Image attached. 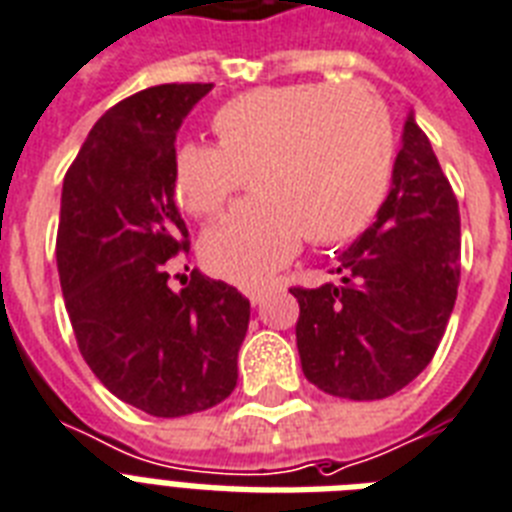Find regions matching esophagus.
<instances>
[{"instance_id":"esophagus-1","label":"esophagus","mask_w":512,"mask_h":512,"mask_svg":"<svg viewBox=\"0 0 512 512\" xmlns=\"http://www.w3.org/2000/svg\"><path fill=\"white\" fill-rule=\"evenodd\" d=\"M245 296H248V301H251L253 306H261L264 304V298L269 296V288H251Z\"/></svg>"}]
</instances>
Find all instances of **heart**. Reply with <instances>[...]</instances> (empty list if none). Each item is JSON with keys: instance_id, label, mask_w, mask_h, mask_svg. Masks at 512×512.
Instances as JSON below:
<instances>
[{"instance_id": "b5f03b06", "label": "heart", "mask_w": 512, "mask_h": 512, "mask_svg": "<svg viewBox=\"0 0 512 512\" xmlns=\"http://www.w3.org/2000/svg\"><path fill=\"white\" fill-rule=\"evenodd\" d=\"M211 129L216 145L174 150L171 187L187 214L211 219L248 177L256 198L200 243L208 269L237 285L269 280L301 237L333 245L359 235L386 195L394 126L359 84L251 89L224 102Z\"/></svg>"}]
</instances>
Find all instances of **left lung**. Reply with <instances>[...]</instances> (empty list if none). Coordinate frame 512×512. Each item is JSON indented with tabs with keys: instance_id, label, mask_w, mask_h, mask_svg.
<instances>
[{
	"instance_id": "left-lung-1",
	"label": "left lung",
	"mask_w": 512,
	"mask_h": 512,
	"mask_svg": "<svg viewBox=\"0 0 512 512\" xmlns=\"http://www.w3.org/2000/svg\"><path fill=\"white\" fill-rule=\"evenodd\" d=\"M335 275L341 282L290 288L301 370L325 394L386 399L428 367L460 285L457 198L412 110L388 198Z\"/></svg>"
}]
</instances>
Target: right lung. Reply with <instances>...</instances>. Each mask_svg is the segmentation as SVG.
I'll use <instances>...</instances> for the list:
<instances>
[{
  "label": "right lung",
  "mask_w": 512,
  "mask_h": 512,
  "mask_svg": "<svg viewBox=\"0 0 512 512\" xmlns=\"http://www.w3.org/2000/svg\"><path fill=\"white\" fill-rule=\"evenodd\" d=\"M211 84H161L126 97L92 126L63 179L57 272L81 357L121 402L182 418L224 402L251 304L192 269L169 285L190 248L171 161L177 132Z\"/></svg>",
  "instance_id": "add662e5"
}]
</instances>
